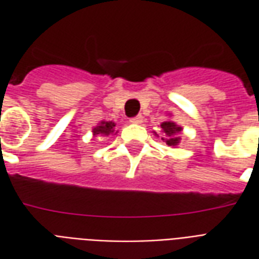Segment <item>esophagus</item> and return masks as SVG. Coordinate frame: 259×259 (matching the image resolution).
<instances>
[{
	"mask_svg": "<svg viewBox=\"0 0 259 259\" xmlns=\"http://www.w3.org/2000/svg\"><path fill=\"white\" fill-rule=\"evenodd\" d=\"M143 120H144L143 115H137V116H135V118L130 119V122H132V123H136V124L143 123Z\"/></svg>",
	"mask_w": 259,
	"mask_h": 259,
	"instance_id": "1",
	"label": "esophagus"
}]
</instances>
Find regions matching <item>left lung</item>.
<instances>
[{"mask_svg": "<svg viewBox=\"0 0 259 259\" xmlns=\"http://www.w3.org/2000/svg\"><path fill=\"white\" fill-rule=\"evenodd\" d=\"M182 132V127L172 122V120H166L161 123V133H162V140L168 144L169 147L178 146L180 143L179 133ZM157 135V133H155ZM158 136V135H157Z\"/></svg>", "mask_w": 259, "mask_h": 259, "instance_id": "1", "label": "left lung"}]
</instances>
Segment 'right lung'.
<instances>
[{
    "mask_svg": "<svg viewBox=\"0 0 259 259\" xmlns=\"http://www.w3.org/2000/svg\"><path fill=\"white\" fill-rule=\"evenodd\" d=\"M113 127H115V123H113V122H105V120H102L101 123L93 129V135L94 136L111 135V133H113Z\"/></svg>",
    "mask_w": 259,
    "mask_h": 259,
    "instance_id": "obj_1",
    "label": "right lung"
}]
</instances>
